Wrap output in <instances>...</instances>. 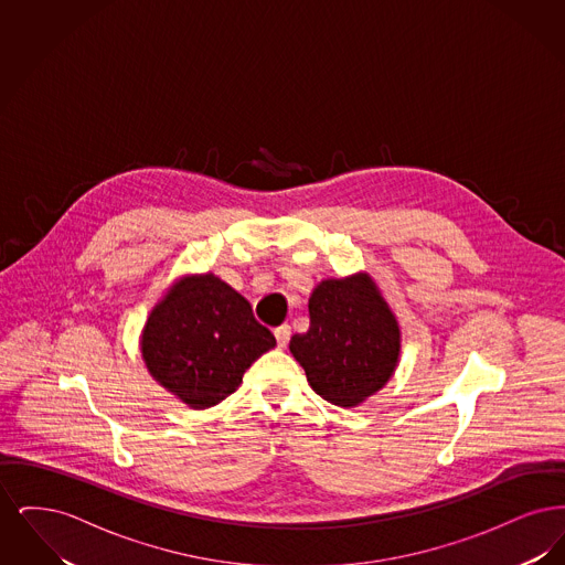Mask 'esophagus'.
I'll use <instances>...</instances> for the list:
<instances>
[{"mask_svg": "<svg viewBox=\"0 0 565 565\" xmlns=\"http://www.w3.org/2000/svg\"><path fill=\"white\" fill-rule=\"evenodd\" d=\"M273 332H275L277 345H279V348H286V345H288V341H290V334H292L290 326H288V323H281V326H277Z\"/></svg>", "mask_w": 565, "mask_h": 565, "instance_id": "1", "label": "esophagus"}]
</instances>
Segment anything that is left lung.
<instances>
[{
    "mask_svg": "<svg viewBox=\"0 0 565 565\" xmlns=\"http://www.w3.org/2000/svg\"><path fill=\"white\" fill-rule=\"evenodd\" d=\"M311 326L290 351L323 401L351 408L376 394L401 358V328L366 273L323 279L309 296Z\"/></svg>",
    "mask_w": 565,
    "mask_h": 565,
    "instance_id": "1",
    "label": "left lung"
}]
</instances>
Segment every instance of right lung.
I'll return each instance as SVG.
<instances>
[{"instance_id":"1","label":"right lung","mask_w":565,"mask_h":565,"mask_svg":"<svg viewBox=\"0 0 565 565\" xmlns=\"http://www.w3.org/2000/svg\"><path fill=\"white\" fill-rule=\"evenodd\" d=\"M148 373L190 408L228 398L243 373L275 348L249 302L212 273L186 275L150 311L141 332Z\"/></svg>"}]
</instances>
